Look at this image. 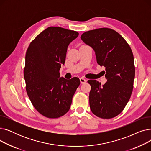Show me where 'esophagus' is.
I'll return each instance as SVG.
<instances>
[{"mask_svg": "<svg viewBox=\"0 0 151 151\" xmlns=\"http://www.w3.org/2000/svg\"><path fill=\"white\" fill-rule=\"evenodd\" d=\"M80 82H81V84H84L86 82V79H84V78H80Z\"/></svg>", "mask_w": 151, "mask_h": 151, "instance_id": "1", "label": "esophagus"}]
</instances>
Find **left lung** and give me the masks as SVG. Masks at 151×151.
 <instances>
[{"instance_id":"8db88e82","label":"left lung","mask_w":151,"mask_h":151,"mask_svg":"<svg viewBox=\"0 0 151 151\" xmlns=\"http://www.w3.org/2000/svg\"><path fill=\"white\" fill-rule=\"evenodd\" d=\"M81 38L96 52L107 79L103 86L97 80L88 81L91 111L102 119L114 117L122 111L133 91L135 68L131 47L119 34L106 27L85 32Z\"/></svg>"}]
</instances>
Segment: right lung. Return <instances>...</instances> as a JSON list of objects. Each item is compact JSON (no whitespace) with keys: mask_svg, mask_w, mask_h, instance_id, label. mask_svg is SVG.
Listing matches in <instances>:
<instances>
[{"mask_svg":"<svg viewBox=\"0 0 151 151\" xmlns=\"http://www.w3.org/2000/svg\"><path fill=\"white\" fill-rule=\"evenodd\" d=\"M76 31L49 27L30 43L26 54L24 77L27 96L37 111L55 119L65 114L80 84V79L60 78L67 47L78 36Z\"/></svg>","mask_w":151,"mask_h":151,"instance_id":"obj_1","label":"right lung"}]
</instances>
